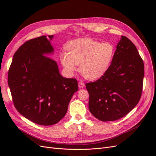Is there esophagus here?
Here are the masks:
<instances>
[{
  "mask_svg": "<svg viewBox=\"0 0 156 156\" xmlns=\"http://www.w3.org/2000/svg\"><path fill=\"white\" fill-rule=\"evenodd\" d=\"M78 87L80 88H82L85 87V84L83 82H81V81H80V82L78 83Z\"/></svg>",
  "mask_w": 156,
  "mask_h": 156,
  "instance_id": "34e87169",
  "label": "esophagus"
}]
</instances>
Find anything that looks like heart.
<instances>
[{
    "label": "heart",
    "mask_w": 156,
    "mask_h": 156,
    "mask_svg": "<svg viewBox=\"0 0 156 156\" xmlns=\"http://www.w3.org/2000/svg\"><path fill=\"white\" fill-rule=\"evenodd\" d=\"M68 53L63 52L60 59L65 71L73 76L77 69L90 80L101 78L108 71L115 54V47L109 42L91 38H80L68 44Z\"/></svg>",
    "instance_id": "1"
}]
</instances>
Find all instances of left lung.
<instances>
[{"mask_svg": "<svg viewBox=\"0 0 156 156\" xmlns=\"http://www.w3.org/2000/svg\"><path fill=\"white\" fill-rule=\"evenodd\" d=\"M144 76V62L135 45L121 36L108 71L99 80L85 84L90 111L102 121L124 117L140 99Z\"/></svg>", "mask_w": 156, "mask_h": 156, "instance_id": "8db88e82", "label": "left lung"}]
</instances>
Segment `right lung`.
Returning <instances> with one entry per match:
<instances>
[{
  "instance_id": "right-lung-1",
  "label": "right lung",
  "mask_w": 156,
  "mask_h": 156,
  "mask_svg": "<svg viewBox=\"0 0 156 156\" xmlns=\"http://www.w3.org/2000/svg\"><path fill=\"white\" fill-rule=\"evenodd\" d=\"M39 37L23 44L15 52L8 73L9 85L17 111L36 124H56L66 114L78 90L75 78L59 73L57 62L47 56L54 52L53 35Z\"/></svg>"
}]
</instances>
